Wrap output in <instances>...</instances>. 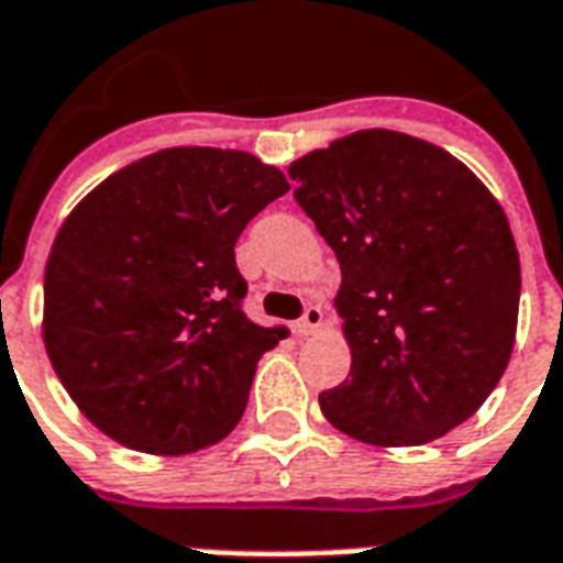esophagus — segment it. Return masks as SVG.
<instances>
[{
    "mask_svg": "<svg viewBox=\"0 0 563 563\" xmlns=\"http://www.w3.org/2000/svg\"><path fill=\"white\" fill-rule=\"evenodd\" d=\"M322 325V308L320 305H308L305 308V313L296 320V334H313V331L320 329Z\"/></svg>",
    "mask_w": 563,
    "mask_h": 563,
    "instance_id": "obj_1",
    "label": "esophagus"
}]
</instances>
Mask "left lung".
I'll return each instance as SVG.
<instances>
[{"instance_id":"8db88e82","label":"left lung","mask_w":563,"mask_h":563,"mask_svg":"<svg viewBox=\"0 0 563 563\" xmlns=\"http://www.w3.org/2000/svg\"><path fill=\"white\" fill-rule=\"evenodd\" d=\"M290 178L343 276L352 369L320 394L325 420L376 446L443 438L511 358L520 255L503 205L446 150L387 129L294 161Z\"/></svg>"}]
</instances>
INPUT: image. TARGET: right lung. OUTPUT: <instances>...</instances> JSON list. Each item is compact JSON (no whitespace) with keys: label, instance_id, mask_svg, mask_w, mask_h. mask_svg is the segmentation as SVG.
Masks as SVG:
<instances>
[{"label":"right lung","instance_id":"right-lung-1","mask_svg":"<svg viewBox=\"0 0 563 563\" xmlns=\"http://www.w3.org/2000/svg\"><path fill=\"white\" fill-rule=\"evenodd\" d=\"M287 190L250 152L176 146L76 205L46 261L43 341L96 429L185 455L238 426L255 364L285 334L243 311L234 243Z\"/></svg>","mask_w":563,"mask_h":563}]
</instances>
